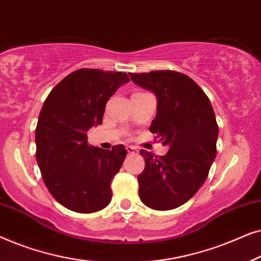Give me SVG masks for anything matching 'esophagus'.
Here are the masks:
<instances>
[{
  "instance_id": "esophagus-1",
  "label": "esophagus",
  "mask_w": 261,
  "mask_h": 261,
  "mask_svg": "<svg viewBox=\"0 0 261 261\" xmlns=\"http://www.w3.org/2000/svg\"><path fill=\"white\" fill-rule=\"evenodd\" d=\"M127 152L129 153V154H135V153H138V149L134 147V146H127L126 147Z\"/></svg>"
}]
</instances>
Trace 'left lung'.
<instances>
[{
	"label": "left lung",
	"mask_w": 261,
	"mask_h": 261,
	"mask_svg": "<svg viewBox=\"0 0 261 261\" xmlns=\"http://www.w3.org/2000/svg\"><path fill=\"white\" fill-rule=\"evenodd\" d=\"M129 76L155 95L156 115L149 130L170 148L163 156L140 151L145 169L138 177L139 197L155 210L178 208L202 187L215 160V113L208 96L187 74L152 71Z\"/></svg>",
	"instance_id": "left-lung-1"
}]
</instances>
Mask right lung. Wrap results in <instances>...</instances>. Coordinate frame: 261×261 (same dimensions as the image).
Wrapping results in <instances>:
<instances>
[{
    "instance_id": "obj_1",
    "label": "right lung",
    "mask_w": 261,
    "mask_h": 261,
    "mask_svg": "<svg viewBox=\"0 0 261 261\" xmlns=\"http://www.w3.org/2000/svg\"><path fill=\"white\" fill-rule=\"evenodd\" d=\"M126 72L97 69L74 71L59 82L42 106L35 129L37 162L51 195L76 213H95L112 201L110 183L127 151L88 145L87 132L102 124L106 103L121 85Z\"/></svg>"
}]
</instances>
